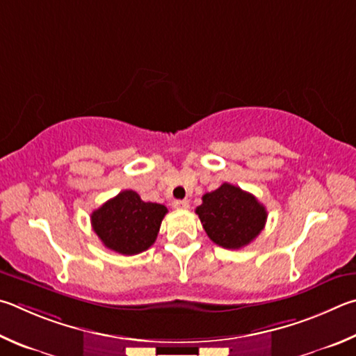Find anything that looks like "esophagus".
Masks as SVG:
<instances>
[{"label":"esophagus","mask_w":356,"mask_h":356,"mask_svg":"<svg viewBox=\"0 0 356 356\" xmlns=\"http://www.w3.org/2000/svg\"><path fill=\"white\" fill-rule=\"evenodd\" d=\"M172 207H173L175 209L183 211V209H188V208H189V202H188V200H175V202L172 203Z\"/></svg>","instance_id":"esophagus-1"}]
</instances>
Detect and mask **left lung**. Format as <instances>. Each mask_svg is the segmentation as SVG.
Masks as SVG:
<instances>
[{"mask_svg":"<svg viewBox=\"0 0 356 356\" xmlns=\"http://www.w3.org/2000/svg\"><path fill=\"white\" fill-rule=\"evenodd\" d=\"M202 200L195 213L214 244L238 250L263 232L267 220L264 204L238 186L223 183L219 189L204 194Z\"/></svg>","mask_w":356,"mask_h":356,"instance_id":"8db88e82","label":"left lung"}]
</instances>
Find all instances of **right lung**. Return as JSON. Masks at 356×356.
Instances as JSON below:
<instances>
[{
	"label": "right lung",
	"instance_id": "add662e5",
	"mask_svg": "<svg viewBox=\"0 0 356 356\" xmlns=\"http://www.w3.org/2000/svg\"><path fill=\"white\" fill-rule=\"evenodd\" d=\"M165 214L164 204L143 202L134 191H122L93 211L90 222L106 248L131 257L154 244Z\"/></svg>",
	"mask_w": 356,
	"mask_h": 356
}]
</instances>
